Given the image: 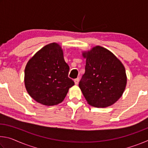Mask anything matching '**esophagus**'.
<instances>
[{
  "mask_svg": "<svg viewBox=\"0 0 148 148\" xmlns=\"http://www.w3.org/2000/svg\"><path fill=\"white\" fill-rule=\"evenodd\" d=\"M74 83H75V84H76V85L78 84V83H79V78L75 79H74Z\"/></svg>",
  "mask_w": 148,
  "mask_h": 148,
  "instance_id": "esophagus-1",
  "label": "esophagus"
}]
</instances>
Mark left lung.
<instances>
[{"instance_id":"1","label":"left lung","mask_w":148,"mask_h":148,"mask_svg":"<svg viewBox=\"0 0 148 148\" xmlns=\"http://www.w3.org/2000/svg\"><path fill=\"white\" fill-rule=\"evenodd\" d=\"M84 74L79 87L88 104L105 108L114 104L124 92L127 84L125 67L109 50L96 46L84 52Z\"/></svg>"}]
</instances>
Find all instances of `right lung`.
Returning a JSON list of instances; mask_svg holds the SVG:
<instances>
[{"mask_svg":"<svg viewBox=\"0 0 148 148\" xmlns=\"http://www.w3.org/2000/svg\"><path fill=\"white\" fill-rule=\"evenodd\" d=\"M69 69L61 46L56 43L46 45L26 65L25 85L27 92L34 101L46 106L61 103L74 85L68 76Z\"/></svg>","mask_w":148,"mask_h":148,"instance_id":"add662e5","label":"right lung"}]
</instances>
